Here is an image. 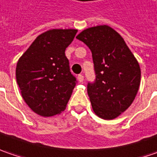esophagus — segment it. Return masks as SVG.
I'll return each instance as SVG.
<instances>
[{
	"mask_svg": "<svg viewBox=\"0 0 157 157\" xmlns=\"http://www.w3.org/2000/svg\"><path fill=\"white\" fill-rule=\"evenodd\" d=\"M78 80L80 82V83L84 81V76L82 75V74H79V75L78 76Z\"/></svg>",
	"mask_w": 157,
	"mask_h": 157,
	"instance_id": "1",
	"label": "esophagus"
}]
</instances>
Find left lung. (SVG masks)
Here are the masks:
<instances>
[{
  "mask_svg": "<svg viewBox=\"0 0 157 157\" xmlns=\"http://www.w3.org/2000/svg\"><path fill=\"white\" fill-rule=\"evenodd\" d=\"M76 38L93 55L96 78L87 85L93 110L104 120L118 117L129 107L139 90L141 69L136 58L121 36L107 25L86 29Z\"/></svg>",
  "mask_w": 157,
  "mask_h": 157,
  "instance_id": "8db88e82",
  "label": "left lung"
}]
</instances>
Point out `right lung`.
<instances>
[{
    "label": "right lung",
    "mask_w": 157,
    "mask_h": 157,
    "mask_svg": "<svg viewBox=\"0 0 157 157\" xmlns=\"http://www.w3.org/2000/svg\"><path fill=\"white\" fill-rule=\"evenodd\" d=\"M77 32L54 29L41 34L17 62L15 76L21 96L41 116L63 111L75 87L77 79L64 52Z\"/></svg>",
    "instance_id": "right-lung-1"
}]
</instances>
